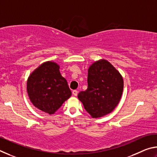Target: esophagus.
Instances as JSON below:
<instances>
[{"instance_id": "obj_1", "label": "esophagus", "mask_w": 157, "mask_h": 157, "mask_svg": "<svg viewBox=\"0 0 157 157\" xmlns=\"http://www.w3.org/2000/svg\"><path fill=\"white\" fill-rule=\"evenodd\" d=\"M78 91L77 90H73V95H75V96H77V95H78Z\"/></svg>"}]
</instances>
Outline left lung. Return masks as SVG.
<instances>
[{
	"label": "left lung",
	"instance_id": "obj_1",
	"mask_svg": "<svg viewBox=\"0 0 157 157\" xmlns=\"http://www.w3.org/2000/svg\"><path fill=\"white\" fill-rule=\"evenodd\" d=\"M88 88L78 94L79 100L93 118L111 113L118 105L123 91V79L108 61L95 62L88 70Z\"/></svg>",
	"mask_w": 157,
	"mask_h": 157
}]
</instances>
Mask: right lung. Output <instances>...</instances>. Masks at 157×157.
<instances>
[{
    "instance_id": "obj_1",
    "label": "right lung",
    "mask_w": 157,
    "mask_h": 157,
    "mask_svg": "<svg viewBox=\"0 0 157 157\" xmlns=\"http://www.w3.org/2000/svg\"><path fill=\"white\" fill-rule=\"evenodd\" d=\"M59 66L46 62L29 76L27 91L34 107L52 114L71 96L66 79L59 72Z\"/></svg>"
}]
</instances>
